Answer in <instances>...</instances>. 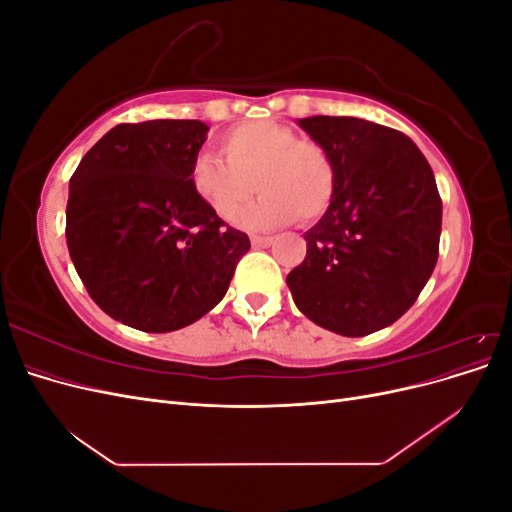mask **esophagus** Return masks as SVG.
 Returning a JSON list of instances; mask_svg holds the SVG:
<instances>
[{"instance_id":"esophagus-1","label":"esophagus","mask_w":512,"mask_h":512,"mask_svg":"<svg viewBox=\"0 0 512 512\" xmlns=\"http://www.w3.org/2000/svg\"><path fill=\"white\" fill-rule=\"evenodd\" d=\"M273 243V237H258V235H252V245L254 247H269Z\"/></svg>"}]
</instances>
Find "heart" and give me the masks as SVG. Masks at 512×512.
I'll list each match as a JSON object with an SVG mask.
<instances>
[{"mask_svg":"<svg viewBox=\"0 0 512 512\" xmlns=\"http://www.w3.org/2000/svg\"><path fill=\"white\" fill-rule=\"evenodd\" d=\"M224 159L198 153L190 168L192 188L218 218L232 222L250 203L241 224L256 230L282 228L294 220L316 222L333 205L337 164L314 138L297 136L273 119H247L218 138Z\"/></svg>","mask_w":512,"mask_h":512,"instance_id":"obj_1","label":"heart"}]
</instances>
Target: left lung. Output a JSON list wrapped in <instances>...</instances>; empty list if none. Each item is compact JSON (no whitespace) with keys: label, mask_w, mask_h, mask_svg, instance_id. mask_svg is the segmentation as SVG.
Returning a JSON list of instances; mask_svg holds the SVG:
<instances>
[{"label":"left lung","mask_w":512,"mask_h":512,"mask_svg":"<svg viewBox=\"0 0 512 512\" xmlns=\"http://www.w3.org/2000/svg\"><path fill=\"white\" fill-rule=\"evenodd\" d=\"M299 126L337 164L331 209L305 232L307 256L286 284L318 327L363 337L418 299L440 254L442 198L410 138L356 117H305Z\"/></svg>","instance_id":"left-lung-1"}]
</instances>
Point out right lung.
<instances>
[{
    "instance_id": "obj_1",
    "label": "right lung",
    "mask_w": 512,
    "mask_h": 512,
    "mask_svg": "<svg viewBox=\"0 0 512 512\" xmlns=\"http://www.w3.org/2000/svg\"><path fill=\"white\" fill-rule=\"evenodd\" d=\"M207 132L198 119L119 123L70 177L74 269L102 312L132 329L168 333L203 318L250 250L192 188Z\"/></svg>"
}]
</instances>
